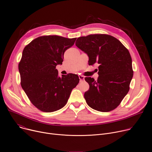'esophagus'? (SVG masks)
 <instances>
[{"instance_id": "34e87169", "label": "esophagus", "mask_w": 152, "mask_h": 152, "mask_svg": "<svg viewBox=\"0 0 152 152\" xmlns=\"http://www.w3.org/2000/svg\"><path fill=\"white\" fill-rule=\"evenodd\" d=\"M79 79H80V81L81 82V81H82V80H84V76H82V75H79Z\"/></svg>"}]
</instances>
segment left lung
<instances>
[{
	"mask_svg": "<svg viewBox=\"0 0 152 152\" xmlns=\"http://www.w3.org/2000/svg\"><path fill=\"white\" fill-rule=\"evenodd\" d=\"M76 45L86 53L89 65L97 63L99 77H86L90 88L84 93L87 104L102 112L112 111L129 91L133 72L129 50L116 38L107 34H90L77 39Z\"/></svg>",
	"mask_w": 152,
	"mask_h": 152,
	"instance_id": "obj_1",
	"label": "left lung"
}]
</instances>
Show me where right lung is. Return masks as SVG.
Instances as JSON below:
<instances>
[{
    "mask_svg": "<svg viewBox=\"0 0 152 152\" xmlns=\"http://www.w3.org/2000/svg\"><path fill=\"white\" fill-rule=\"evenodd\" d=\"M76 38L58 36L39 37L23 49L19 64L21 86L31 103L44 112L64 107L72 90L79 82L77 75L58 76L57 65H62L64 54Z\"/></svg>",
    "mask_w": 152,
    "mask_h": 152,
    "instance_id": "right-lung-1",
    "label": "right lung"
}]
</instances>
